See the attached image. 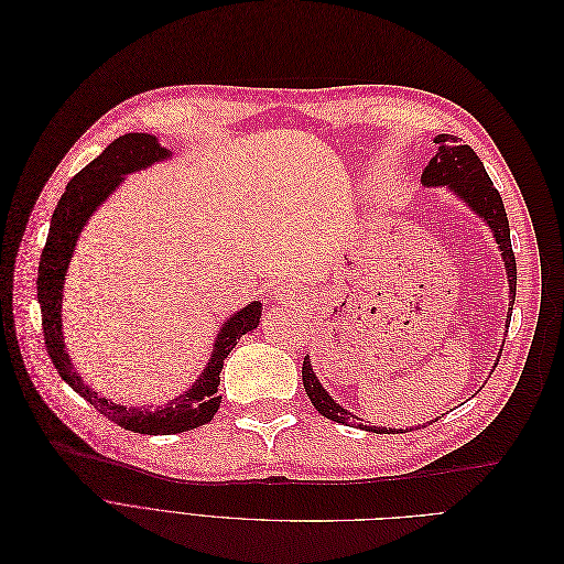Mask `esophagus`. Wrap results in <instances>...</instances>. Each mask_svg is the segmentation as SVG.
<instances>
[{
  "instance_id": "obj_1",
  "label": "esophagus",
  "mask_w": 564,
  "mask_h": 564,
  "mask_svg": "<svg viewBox=\"0 0 564 564\" xmlns=\"http://www.w3.org/2000/svg\"><path fill=\"white\" fill-rule=\"evenodd\" d=\"M273 293H275L278 301H289V299L293 296V293H296V286H293V284H282V286H278Z\"/></svg>"
}]
</instances>
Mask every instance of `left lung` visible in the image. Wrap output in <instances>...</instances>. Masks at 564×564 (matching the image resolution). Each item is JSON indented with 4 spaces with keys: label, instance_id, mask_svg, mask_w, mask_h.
<instances>
[{
    "label": "left lung",
    "instance_id": "obj_1",
    "mask_svg": "<svg viewBox=\"0 0 564 564\" xmlns=\"http://www.w3.org/2000/svg\"><path fill=\"white\" fill-rule=\"evenodd\" d=\"M438 144L436 155L429 160L424 172H422V183L424 185H447L452 187L454 193L459 197H464L481 218L487 220V225L494 229L496 243L502 250V259H505V271L509 278V305H514L517 299V259L512 252V238H509V223H507V213H505V204L500 193L496 191L494 181L489 178L485 165H481L479 155L468 147L462 144V140H457L454 135H438L434 140ZM512 310V307H509ZM502 354V351H500ZM303 383H305V392L310 397V401L314 404V409L333 420V422H341V424H358L351 413L344 411L339 404L330 399V394L321 388V383L316 381V373L312 371L310 358L305 356L303 360ZM360 429H367L362 424H358ZM369 432H383V429L373 426ZM401 432V429H399Z\"/></svg>",
    "mask_w": 564,
    "mask_h": 564
}]
</instances>
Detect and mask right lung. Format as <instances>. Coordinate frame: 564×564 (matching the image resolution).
<instances>
[{
	"instance_id": "1",
	"label": "right lung",
	"mask_w": 564,
	"mask_h": 564,
	"mask_svg": "<svg viewBox=\"0 0 564 564\" xmlns=\"http://www.w3.org/2000/svg\"><path fill=\"white\" fill-rule=\"evenodd\" d=\"M160 158H167V149L160 147L153 135L147 132H128V135L117 138L110 147H107L96 160L77 172L68 185L62 199L57 202L55 213H52L50 231L45 248L41 252L39 263V303H41V326H43V339L47 356L59 371V377L75 390L83 394L89 404L100 411L107 420L128 429L135 434H149V436H170L181 434L187 429L202 426L213 420V415L220 409V371L225 358L231 354L236 339L243 337L246 333L254 330L259 326L261 316V303H250L246 310L236 312L227 324L223 326L216 348L208 367L202 371L197 383L187 390L185 394L167 401V406H158L153 411L149 409H135V406H119L107 401L105 397H98L91 392L83 379L77 377L62 341V286L66 268L75 248V240L83 231L85 223L89 220L96 206H100L107 195H110L119 185L121 176L128 172L142 170Z\"/></svg>"
}]
</instances>
